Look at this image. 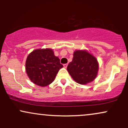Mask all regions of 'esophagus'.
<instances>
[{"label": "esophagus", "mask_w": 128, "mask_h": 128, "mask_svg": "<svg viewBox=\"0 0 128 128\" xmlns=\"http://www.w3.org/2000/svg\"><path fill=\"white\" fill-rule=\"evenodd\" d=\"M63 66H64V68H67V66H68V64H64Z\"/></svg>", "instance_id": "1"}]
</instances>
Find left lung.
<instances>
[{
  "label": "left lung",
  "mask_w": 128,
  "mask_h": 128,
  "mask_svg": "<svg viewBox=\"0 0 128 128\" xmlns=\"http://www.w3.org/2000/svg\"><path fill=\"white\" fill-rule=\"evenodd\" d=\"M67 69L76 82L86 84L96 78L99 64L96 58L92 54L86 51L76 50Z\"/></svg>",
  "instance_id": "obj_1"
}]
</instances>
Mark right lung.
<instances>
[{"label":"right lung","mask_w":128,"mask_h":128,"mask_svg":"<svg viewBox=\"0 0 128 128\" xmlns=\"http://www.w3.org/2000/svg\"><path fill=\"white\" fill-rule=\"evenodd\" d=\"M63 67L52 49H36L28 56L26 71L33 83L41 86L50 84Z\"/></svg>","instance_id":"add662e5"}]
</instances>
